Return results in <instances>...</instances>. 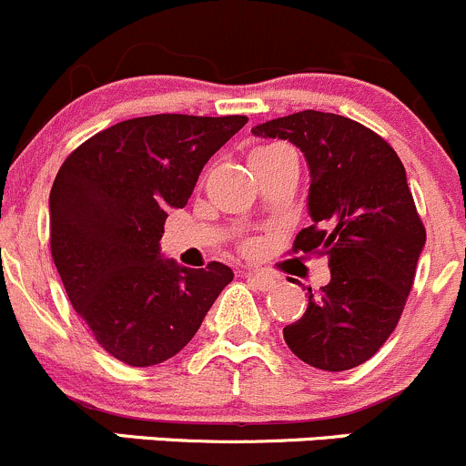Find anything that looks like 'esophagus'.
<instances>
[{
  "instance_id": "34e87169",
  "label": "esophagus",
  "mask_w": 466,
  "mask_h": 466,
  "mask_svg": "<svg viewBox=\"0 0 466 466\" xmlns=\"http://www.w3.org/2000/svg\"><path fill=\"white\" fill-rule=\"evenodd\" d=\"M244 278H247L248 282H253V287H258V289L262 291L273 289V287H276V278H273L271 273L258 271V268H247V271H244Z\"/></svg>"
}]
</instances>
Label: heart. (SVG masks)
Returning a JSON list of instances; mask_svg holds the SVG:
<instances>
[{
	"label": "heart",
	"mask_w": 466,
	"mask_h": 466,
	"mask_svg": "<svg viewBox=\"0 0 466 466\" xmlns=\"http://www.w3.org/2000/svg\"><path fill=\"white\" fill-rule=\"evenodd\" d=\"M273 147V146H271ZM258 150H265V147H258Z\"/></svg>",
	"instance_id": "heart-1"
}]
</instances>
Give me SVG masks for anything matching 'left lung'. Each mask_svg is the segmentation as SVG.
<instances>
[{
    "label": "left lung",
    "mask_w": 466,
    "mask_h": 466,
    "mask_svg": "<svg viewBox=\"0 0 466 466\" xmlns=\"http://www.w3.org/2000/svg\"><path fill=\"white\" fill-rule=\"evenodd\" d=\"M251 132L305 155L311 227L291 251L325 256L332 276L319 291L307 287L305 314L282 337L319 370L361 366L400 323L426 242L404 163L377 132L339 114L305 109Z\"/></svg>",
    "instance_id": "1"
}]
</instances>
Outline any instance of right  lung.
<instances>
[{
  "mask_svg": "<svg viewBox=\"0 0 466 466\" xmlns=\"http://www.w3.org/2000/svg\"><path fill=\"white\" fill-rule=\"evenodd\" d=\"M247 116L155 114L76 147L51 188V256L66 296L100 348L134 368L188 345L233 271L163 260L167 213L184 208L206 161Z\"/></svg>",
  "mask_w": 466,
  "mask_h": 466,
  "instance_id": "obj_1",
  "label": "right lung"
}]
</instances>
